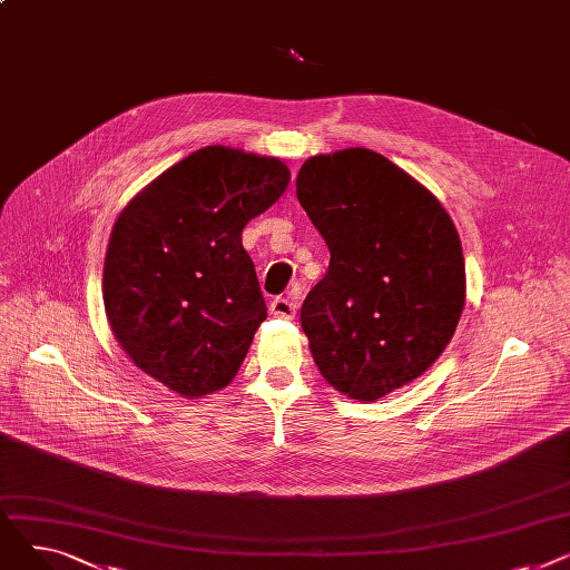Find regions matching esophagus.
I'll list each match as a JSON object with an SVG mask.
<instances>
[{
    "mask_svg": "<svg viewBox=\"0 0 570 570\" xmlns=\"http://www.w3.org/2000/svg\"><path fill=\"white\" fill-rule=\"evenodd\" d=\"M295 309H297V305H295V301H291V297H275V301L269 303V312L279 318H293Z\"/></svg>",
    "mask_w": 570,
    "mask_h": 570,
    "instance_id": "1",
    "label": "esophagus"
}]
</instances>
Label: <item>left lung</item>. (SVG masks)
I'll return each mask as SVG.
<instances>
[{
  "label": "left lung",
  "instance_id": "obj_1",
  "mask_svg": "<svg viewBox=\"0 0 570 570\" xmlns=\"http://www.w3.org/2000/svg\"><path fill=\"white\" fill-rule=\"evenodd\" d=\"M295 187L331 249L301 312L312 357L335 391L376 402L423 376L455 335L458 228L425 185L365 147L309 157Z\"/></svg>",
  "mask_w": 570,
  "mask_h": 570
}]
</instances>
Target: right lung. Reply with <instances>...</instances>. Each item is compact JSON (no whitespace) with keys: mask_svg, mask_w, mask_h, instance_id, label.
<instances>
[{"mask_svg":"<svg viewBox=\"0 0 570 570\" xmlns=\"http://www.w3.org/2000/svg\"><path fill=\"white\" fill-rule=\"evenodd\" d=\"M291 183L288 166L207 145L119 213L104 261L108 325L134 365L196 400L226 387L267 316L243 228Z\"/></svg>","mask_w":570,"mask_h":570,"instance_id":"1","label":"right lung"}]
</instances>
